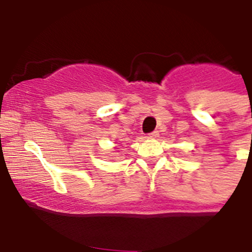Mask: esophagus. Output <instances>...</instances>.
I'll list each match as a JSON object with an SVG mask.
<instances>
[{"instance_id":"34e87169","label":"esophagus","mask_w":252,"mask_h":252,"mask_svg":"<svg viewBox=\"0 0 252 252\" xmlns=\"http://www.w3.org/2000/svg\"><path fill=\"white\" fill-rule=\"evenodd\" d=\"M158 136H159V132H158V131H154V132L149 133V135H148L149 139H157Z\"/></svg>"}]
</instances>
